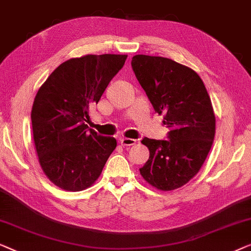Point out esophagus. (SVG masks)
Returning <instances> with one entry per match:
<instances>
[{
  "instance_id": "34e87169",
  "label": "esophagus",
  "mask_w": 251,
  "mask_h": 251,
  "mask_svg": "<svg viewBox=\"0 0 251 251\" xmlns=\"http://www.w3.org/2000/svg\"><path fill=\"white\" fill-rule=\"evenodd\" d=\"M121 143L122 146L124 147H130V146H134V144L136 143V140L134 139H128V137H121Z\"/></svg>"
}]
</instances>
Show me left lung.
Returning a JSON list of instances; mask_svg holds the SVG:
<instances>
[{"mask_svg":"<svg viewBox=\"0 0 251 251\" xmlns=\"http://www.w3.org/2000/svg\"><path fill=\"white\" fill-rule=\"evenodd\" d=\"M133 72L154 111L164 114L168 140L144 137L150 157L140 168L143 178L158 190L181 188L200 171L215 136L213 105L202 79L174 60L137 54Z\"/></svg>","mask_w":251,"mask_h":251,"instance_id":"obj_1","label":"left lung"}]
</instances>
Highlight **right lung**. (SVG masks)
<instances>
[{
  "instance_id": "right-lung-1",
  "label": "right lung",
  "mask_w": 251,
  "mask_h": 251,
  "mask_svg": "<svg viewBox=\"0 0 251 251\" xmlns=\"http://www.w3.org/2000/svg\"><path fill=\"white\" fill-rule=\"evenodd\" d=\"M127 55H85L67 60L38 90L31 109L34 143L52 183L80 191L97 181L117 147L115 137L89 128V108L98 103Z\"/></svg>"
}]
</instances>
